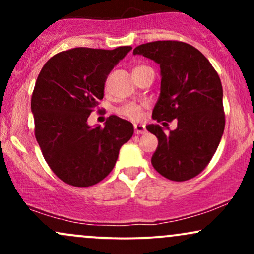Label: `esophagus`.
Wrapping results in <instances>:
<instances>
[{
    "instance_id": "obj_1",
    "label": "esophagus",
    "mask_w": 254,
    "mask_h": 254,
    "mask_svg": "<svg viewBox=\"0 0 254 254\" xmlns=\"http://www.w3.org/2000/svg\"><path fill=\"white\" fill-rule=\"evenodd\" d=\"M133 127H135V133L136 135H142V133H144L145 131V127L144 125H142V124H135L133 125Z\"/></svg>"
}]
</instances>
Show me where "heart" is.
Segmentation results:
<instances>
[{
	"instance_id": "b5f03b06",
	"label": "heart",
	"mask_w": 254,
	"mask_h": 254,
	"mask_svg": "<svg viewBox=\"0 0 254 254\" xmlns=\"http://www.w3.org/2000/svg\"><path fill=\"white\" fill-rule=\"evenodd\" d=\"M142 68H145V66L143 65L136 66L133 70H136V69H142ZM117 111L119 115L123 116V117L132 119V121H137V119L141 118L142 116V105L136 104V103H127L122 105Z\"/></svg>"
}]
</instances>
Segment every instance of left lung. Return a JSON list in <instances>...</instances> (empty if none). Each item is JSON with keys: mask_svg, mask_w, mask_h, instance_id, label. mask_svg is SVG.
<instances>
[{"mask_svg": "<svg viewBox=\"0 0 254 254\" xmlns=\"http://www.w3.org/2000/svg\"><path fill=\"white\" fill-rule=\"evenodd\" d=\"M160 64L161 93L153 119L167 127L178 121L176 130L165 133L159 124L147 130L159 139L151 165L173 182L192 179L209 165L223 135V90L220 76L196 48L178 40H157L137 46Z\"/></svg>", "mask_w": 254, "mask_h": 254, "instance_id": "8db88e82", "label": "left lung"}]
</instances>
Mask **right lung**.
I'll list each match as a JSON object with an SVG mask.
<instances>
[{"label":"right lung","instance_id":"add662e5","mask_svg":"<svg viewBox=\"0 0 254 254\" xmlns=\"http://www.w3.org/2000/svg\"><path fill=\"white\" fill-rule=\"evenodd\" d=\"M131 49H70L51 57L38 75L31 100L34 135L49 167L69 185L101 182L132 137L133 125L117 116L104 127L87 124L104 98L107 75Z\"/></svg>","mask_w":254,"mask_h":254}]
</instances>
